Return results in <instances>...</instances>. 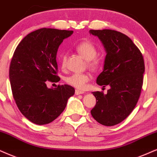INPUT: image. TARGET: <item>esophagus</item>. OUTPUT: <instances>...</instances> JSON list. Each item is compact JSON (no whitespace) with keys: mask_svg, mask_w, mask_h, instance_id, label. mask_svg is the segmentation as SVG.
<instances>
[{"mask_svg":"<svg viewBox=\"0 0 157 157\" xmlns=\"http://www.w3.org/2000/svg\"><path fill=\"white\" fill-rule=\"evenodd\" d=\"M85 93L84 91L80 90H75V94L76 95H80V94H83Z\"/></svg>","mask_w":157,"mask_h":157,"instance_id":"1","label":"esophagus"}]
</instances>
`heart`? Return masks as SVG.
<instances>
[{
  "label": "heart",
  "instance_id": "1",
  "mask_svg": "<svg viewBox=\"0 0 157 157\" xmlns=\"http://www.w3.org/2000/svg\"><path fill=\"white\" fill-rule=\"evenodd\" d=\"M76 51L86 59L87 66L93 70H96L100 66V60L97 58V49L94 44L89 40H82L77 43L75 46ZM67 61V53H62L60 55V63L62 68L66 67ZM91 78L89 72L73 73L65 78L67 84L77 89L83 90L86 88V84Z\"/></svg>",
  "mask_w": 157,
  "mask_h": 157
}]
</instances>
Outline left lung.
Listing matches in <instances>:
<instances>
[{"label": "left lung", "instance_id": "8db88e82", "mask_svg": "<svg viewBox=\"0 0 157 157\" xmlns=\"http://www.w3.org/2000/svg\"><path fill=\"white\" fill-rule=\"evenodd\" d=\"M90 33L98 37L107 53L96 82L111 87L106 94L93 93L96 104L90 112L98 123L113 126L125 120L138 103L145 71L144 56L132 40L120 32L90 29Z\"/></svg>", "mask_w": 157, "mask_h": 157}]
</instances>
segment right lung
<instances>
[{
  "instance_id": "1",
  "label": "right lung",
  "mask_w": 157,
  "mask_h": 157,
  "mask_svg": "<svg viewBox=\"0 0 157 157\" xmlns=\"http://www.w3.org/2000/svg\"><path fill=\"white\" fill-rule=\"evenodd\" d=\"M72 30L41 28L24 37L13 53L9 79L16 104L21 114L39 125L48 124L64 110L75 89L69 85L48 88L46 81L57 82L56 53Z\"/></svg>"
}]
</instances>
